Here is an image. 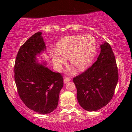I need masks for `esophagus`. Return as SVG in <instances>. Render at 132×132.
<instances>
[{"instance_id":"esophagus-1","label":"esophagus","mask_w":132,"mask_h":132,"mask_svg":"<svg viewBox=\"0 0 132 132\" xmlns=\"http://www.w3.org/2000/svg\"><path fill=\"white\" fill-rule=\"evenodd\" d=\"M71 80V78L69 77H65V78L64 79V82L65 84V83H67L69 82V81Z\"/></svg>"}]
</instances>
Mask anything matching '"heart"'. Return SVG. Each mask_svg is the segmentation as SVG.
<instances>
[{"label":"heart","mask_w":132,"mask_h":132,"mask_svg":"<svg viewBox=\"0 0 132 132\" xmlns=\"http://www.w3.org/2000/svg\"><path fill=\"white\" fill-rule=\"evenodd\" d=\"M56 51L50 56L56 67L60 69L69 57L70 62L79 71L85 70L93 62L97 50L95 39L89 35L67 36L57 43Z\"/></svg>","instance_id":"heart-1"}]
</instances>
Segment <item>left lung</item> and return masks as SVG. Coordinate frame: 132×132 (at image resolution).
Returning <instances> with one entry per match:
<instances>
[{"instance_id": "obj_1", "label": "left lung", "mask_w": 132, "mask_h": 132, "mask_svg": "<svg viewBox=\"0 0 132 132\" xmlns=\"http://www.w3.org/2000/svg\"><path fill=\"white\" fill-rule=\"evenodd\" d=\"M100 48L97 61L73 78L79 103L88 111H96L109 103L118 80V68L111 46L106 42Z\"/></svg>"}]
</instances>
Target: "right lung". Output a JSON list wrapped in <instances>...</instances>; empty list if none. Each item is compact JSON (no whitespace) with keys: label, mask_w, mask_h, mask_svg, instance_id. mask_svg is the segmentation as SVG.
<instances>
[{"label":"right lung","mask_w":132,"mask_h":132,"mask_svg":"<svg viewBox=\"0 0 132 132\" xmlns=\"http://www.w3.org/2000/svg\"><path fill=\"white\" fill-rule=\"evenodd\" d=\"M44 49L42 32H37L20 47L14 65V79L21 100L29 109L44 115L57 108L64 85L61 73L36 62V56Z\"/></svg>","instance_id":"1"}]
</instances>
